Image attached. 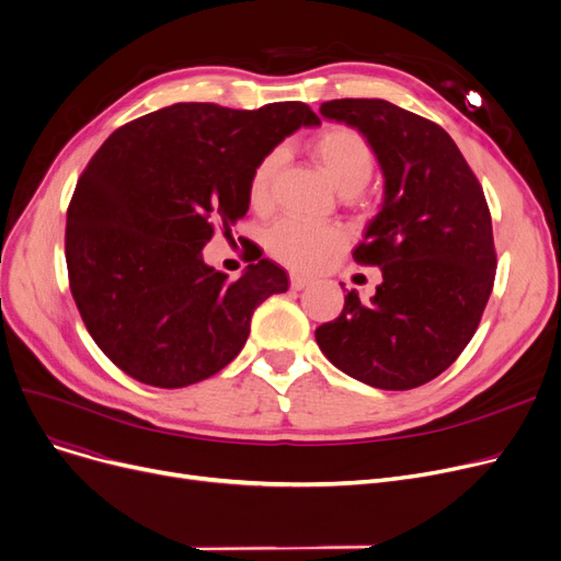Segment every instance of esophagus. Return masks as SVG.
<instances>
[{
    "mask_svg": "<svg viewBox=\"0 0 561 561\" xmlns=\"http://www.w3.org/2000/svg\"><path fill=\"white\" fill-rule=\"evenodd\" d=\"M309 284H311V279H309V277H305V275H296V273L290 275V288L302 290V288H305V286H309Z\"/></svg>",
    "mask_w": 561,
    "mask_h": 561,
    "instance_id": "34e87169",
    "label": "esophagus"
}]
</instances>
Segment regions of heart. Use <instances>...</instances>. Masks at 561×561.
<instances>
[{
  "label": "heart",
  "instance_id": "1",
  "mask_svg": "<svg viewBox=\"0 0 561 561\" xmlns=\"http://www.w3.org/2000/svg\"><path fill=\"white\" fill-rule=\"evenodd\" d=\"M309 152L325 170L332 184L352 195L362 191L375 170V152L368 138L347 125H330L309 140ZM284 161L282 150H271L254 165L248 182V202L254 211H265L273 202V184ZM345 243V236L332 225H307L279 220L265 233L268 252L296 271H311Z\"/></svg>",
  "mask_w": 561,
  "mask_h": 561
}]
</instances>
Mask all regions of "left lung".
Wrapping results in <instances>:
<instances>
[{
  "label": "left lung",
  "instance_id": "left-lung-1",
  "mask_svg": "<svg viewBox=\"0 0 561 561\" xmlns=\"http://www.w3.org/2000/svg\"><path fill=\"white\" fill-rule=\"evenodd\" d=\"M357 127L385 172V202L352 250L381 268L368 302L347 290L316 341L339 370L368 387L427 385L473 339L495 279L491 214L476 172L444 127L387 100L320 104Z\"/></svg>",
  "mask_w": 561,
  "mask_h": 561
}]
</instances>
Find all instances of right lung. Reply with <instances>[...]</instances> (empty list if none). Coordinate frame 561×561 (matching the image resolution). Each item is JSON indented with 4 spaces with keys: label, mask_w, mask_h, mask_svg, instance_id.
<instances>
[{
    "label": "right lung",
    "mask_w": 561,
    "mask_h": 561,
    "mask_svg": "<svg viewBox=\"0 0 561 561\" xmlns=\"http://www.w3.org/2000/svg\"><path fill=\"white\" fill-rule=\"evenodd\" d=\"M305 125L320 117L302 102H182L104 140L68 206L66 261L83 325L117 368L182 389L243 350L254 309L288 290L286 271L259 259L229 279L202 248L216 229L229 239L254 165Z\"/></svg>",
    "instance_id": "right-lung-1"
}]
</instances>
